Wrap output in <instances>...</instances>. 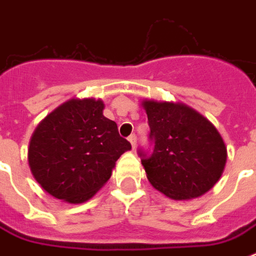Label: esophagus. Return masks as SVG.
<instances>
[{
	"label": "esophagus",
	"mask_w": 256,
	"mask_h": 256,
	"mask_svg": "<svg viewBox=\"0 0 256 256\" xmlns=\"http://www.w3.org/2000/svg\"><path fill=\"white\" fill-rule=\"evenodd\" d=\"M128 140H130L132 150H134V148H136V134H132V136H128Z\"/></svg>",
	"instance_id": "34e87169"
}]
</instances>
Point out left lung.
I'll list each match as a JSON object with an SVG mask.
<instances>
[{"mask_svg": "<svg viewBox=\"0 0 256 256\" xmlns=\"http://www.w3.org/2000/svg\"><path fill=\"white\" fill-rule=\"evenodd\" d=\"M152 144L138 156L156 190L175 200L200 196L218 182L227 160L222 136L194 108L172 102H142Z\"/></svg>", "mask_w": 256, "mask_h": 256, "instance_id": "obj_1", "label": "left lung"}]
</instances>
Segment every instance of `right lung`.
Segmentation results:
<instances>
[{"label": "right lung", "mask_w": 256, "mask_h": 256, "mask_svg": "<svg viewBox=\"0 0 256 256\" xmlns=\"http://www.w3.org/2000/svg\"><path fill=\"white\" fill-rule=\"evenodd\" d=\"M104 102L70 100L50 112L34 132L29 166L42 188L69 203L90 199L108 182L116 160L132 148Z\"/></svg>", "instance_id": "right-lung-1"}]
</instances>
